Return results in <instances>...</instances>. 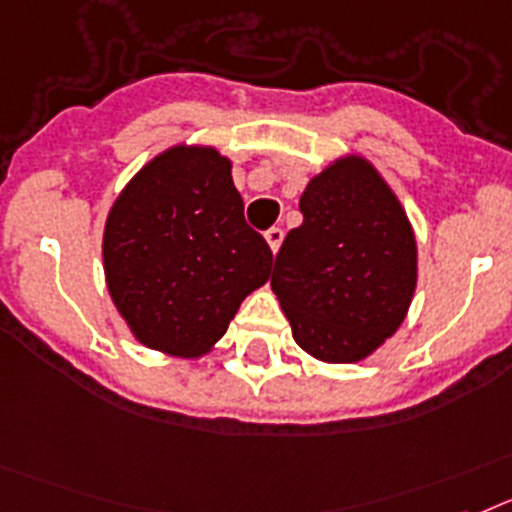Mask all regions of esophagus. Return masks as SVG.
Returning <instances> with one entry per match:
<instances>
[{
  "label": "esophagus",
  "mask_w": 512,
  "mask_h": 512,
  "mask_svg": "<svg viewBox=\"0 0 512 512\" xmlns=\"http://www.w3.org/2000/svg\"><path fill=\"white\" fill-rule=\"evenodd\" d=\"M265 239H268L270 250H273V252L281 250V242H283V229H281V226H270V229L265 231Z\"/></svg>",
  "instance_id": "34e87169"
}]
</instances>
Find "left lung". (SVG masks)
Segmentation results:
<instances>
[{
	"label": "left lung",
	"instance_id": "1",
	"mask_svg": "<svg viewBox=\"0 0 512 512\" xmlns=\"http://www.w3.org/2000/svg\"><path fill=\"white\" fill-rule=\"evenodd\" d=\"M270 278L293 340L327 363H355L397 332L417 281L412 226L379 172L340 159L306 185Z\"/></svg>",
	"mask_w": 512,
	"mask_h": 512
}]
</instances>
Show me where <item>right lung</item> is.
Segmentation results:
<instances>
[{"instance_id": "1", "label": "right lung", "mask_w": 512, "mask_h": 512, "mask_svg": "<svg viewBox=\"0 0 512 512\" xmlns=\"http://www.w3.org/2000/svg\"><path fill=\"white\" fill-rule=\"evenodd\" d=\"M102 260L133 335L146 348L193 358L268 281L273 252L244 221L229 159L208 146H175L115 201Z\"/></svg>"}]
</instances>
